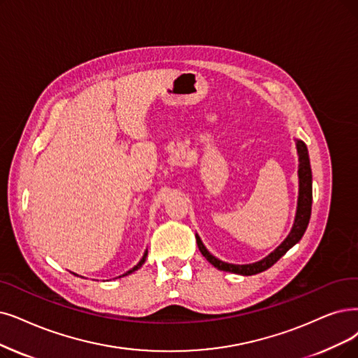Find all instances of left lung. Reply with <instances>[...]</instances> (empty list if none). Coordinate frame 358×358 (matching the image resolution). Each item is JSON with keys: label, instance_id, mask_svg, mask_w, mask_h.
I'll list each match as a JSON object with an SVG mask.
<instances>
[{"label": "left lung", "instance_id": "1", "mask_svg": "<svg viewBox=\"0 0 358 358\" xmlns=\"http://www.w3.org/2000/svg\"><path fill=\"white\" fill-rule=\"evenodd\" d=\"M296 150H298V178H299V195H298V207H296V216L295 222L292 226V231L288 235V238L285 239L282 244L271 252L268 254L266 259L252 263V264H229L224 262H220L216 257H213L206 247L203 245L201 239L196 235V244L199 251L211 263L214 267H217L219 270L223 271H231V273L242 275V276H251L262 273V271L267 270L268 267L273 266L280 257L287 252L289 248H292L296 242L303 238L306 229L310 222L311 216V201H313V189H311V167H310V159H308V151L307 147L303 141H296Z\"/></svg>", "mask_w": 358, "mask_h": 358}]
</instances>
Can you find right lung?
Here are the masks:
<instances>
[{"instance_id": "obj_1", "label": "right lung", "mask_w": 358, "mask_h": 358, "mask_svg": "<svg viewBox=\"0 0 358 358\" xmlns=\"http://www.w3.org/2000/svg\"><path fill=\"white\" fill-rule=\"evenodd\" d=\"M147 255H148V250H147V251H145V254H144V257H142V259H141V262H139V263H138V264H136V266H135V267H134V268H131V270H129V271H126V273H124V275H123V276H126V275H129V273H132V271H135V270H138V268H139V267H141V266H142V264H144V263H145V259H147Z\"/></svg>"}]
</instances>
